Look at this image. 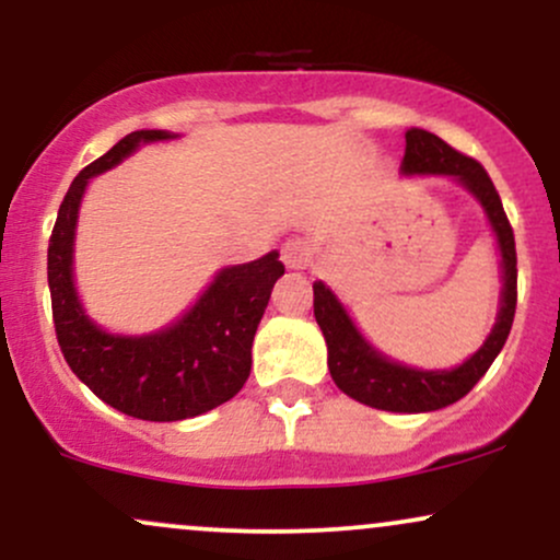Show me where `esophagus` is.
Returning <instances> with one entry per match:
<instances>
[{
	"instance_id": "obj_1",
	"label": "esophagus",
	"mask_w": 560,
	"mask_h": 560,
	"mask_svg": "<svg viewBox=\"0 0 560 560\" xmlns=\"http://www.w3.org/2000/svg\"><path fill=\"white\" fill-rule=\"evenodd\" d=\"M313 247L305 240H289L284 247H281V260H284L287 268H305L307 260H311Z\"/></svg>"
}]
</instances>
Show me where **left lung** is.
<instances>
[{
	"instance_id": "left-lung-1",
	"label": "left lung",
	"mask_w": 560,
	"mask_h": 560,
	"mask_svg": "<svg viewBox=\"0 0 560 560\" xmlns=\"http://www.w3.org/2000/svg\"><path fill=\"white\" fill-rule=\"evenodd\" d=\"M400 171L405 176L455 178L485 208L487 221L498 236L500 258H503L500 260L503 292H500V311L490 337L468 361L455 365V369L421 371L389 361L387 355H382L365 342L352 318L347 316L342 302L324 281L313 284V313H316L326 347H329L331 378L345 395L371 405V408L392 410V413H427V410H440L468 395L474 384L487 374L498 352L503 350L508 334H511L513 316H516V242H513V229L508 223L492 178L487 176V171L477 160L460 155L447 141L423 131V128H408Z\"/></svg>"
}]
</instances>
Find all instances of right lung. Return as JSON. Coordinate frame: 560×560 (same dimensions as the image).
<instances>
[{"label": "right lung", "mask_w": 560, "mask_h": 560, "mask_svg": "<svg viewBox=\"0 0 560 560\" xmlns=\"http://www.w3.org/2000/svg\"><path fill=\"white\" fill-rule=\"evenodd\" d=\"M168 131L128 133L86 165L70 184L47 253L57 342L75 376L100 400L141 421H184L218 408L244 387L253 365V339L284 262L279 253L221 268L213 284L176 324L144 337H120L83 313L73 284V242L81 197L92 176L115 168Z\"/></svg>", "instance_id": "obj_1"}]
</instances>
